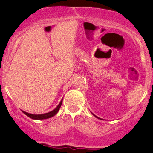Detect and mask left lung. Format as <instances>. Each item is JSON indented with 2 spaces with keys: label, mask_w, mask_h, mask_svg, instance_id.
Instances as JSON below:
<instances>
[{
  "label": "left lung",
  "mask_w": 153,
  "mask_h": 153,
  "mask_svg": "<svg viewBox=\"0 0 153 153\" xmlns=\"http://www.w3.org/2000/svg\"><path fill=\"white\" fill-rule=\"evenodd\" d=\"M95 116V115H94ZM95 117H96V118H99V117H96V116H95ZM99 119H100V118H99Z\"/></svg>",
  "instance_id": "1"
}]
</instances>
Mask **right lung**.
Listing matches in <instances>:
<instances>
[{
  "label": "right lung",
  "mask_w": 153,
  "mask_h": 153,
  "mask_svg": "<svg viewBox=\"0 0 153 153\" xmlns=\"http://www.w3.org/2000/svg\"><path fill=\"white\" fill-rule=\"evenodd\" d=\"M62 101H60V103H59L58 106H57V108H54V109L53 111H52L48 112V113H46V114H31L26 113V112L23 111H22L24 112V114H25L27 117H30L31 119H38V120H39V119H49V118H51V117H54V116L58 112L59 108H60L61 105H62Z\"/></svg>",
  "instance_id": "1"
}]
</instances>
